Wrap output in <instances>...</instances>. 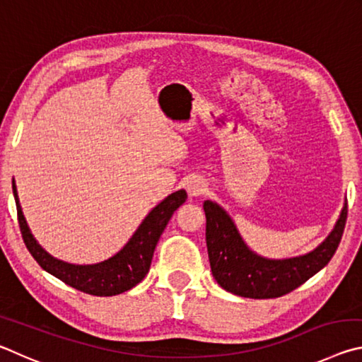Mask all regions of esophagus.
<instances>
[{"label":"esophagus","mask_w":362,"mask_h":362,"mask_svg":"<svg viewBox=\"0 0 362 362\" xmlns=\"http://www.w3.org/2000/svg\"><path fill=\"white\" fill-rule=\"evenodd\" d=\"M207 189V183L199 179V177H193V179H189L187 182V192L189 196H201L204 194Z\"/></svg>","instance_id":"obj_1"}]
</instances>
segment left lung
Masks as SVG:
<instances>
[{
	"mask_svg": "<svg viewBox=\"0 0 362 362\" xmlns=\"http://www.w3.org/2000/svg\"><path fill=\"white\" fill-rule=\"evenodd\" d=\"M206 244L211 272L217 283L235 296L276 298L297 289L327 265L341 241L348 206L345 204L334 231L313 252L286 260H268L254 254L222 207L204 201Z\"/></svg>",
	"mask_w": 362,
	"mask_h": 362,
	"instance_id": "1",
	"label": "left lung"
}]
</instances>
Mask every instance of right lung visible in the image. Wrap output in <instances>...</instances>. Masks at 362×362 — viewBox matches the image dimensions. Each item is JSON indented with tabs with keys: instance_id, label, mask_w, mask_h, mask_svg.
Instances as JSON below:
<instances>
[{
	"instance_id": "1",
	"label": "right lung",
	"mask_w": 362,
	"mask_h": 362,
	"mask_svg": "<svg viewBox=\"0 0 362 362\" xmlns=\"http://www.w3.org/2000/svg\"><path fill=\"white\" fill-rule=\"evenodd\" d=\"M12 192H14L17 218H19L23 243L38 265L52 276L64 281L65 284L97 297L118 296L132 289L146 276L159 238L177 207L182 206L187 199L185 189L169 194L145 217L126 246L112 259L95 263V265H71V263L54 259L36 243L22 214L14 180H12Z\"/></svg>"
}]
</instances>
